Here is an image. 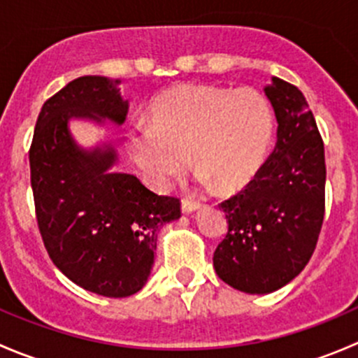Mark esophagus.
I'll return each mask as SVG.
<instances>
[{
	"mask_svg": "<svg viewBox=\"0 0 358 358\" xmlns=\"http://www.w3.org/2000/svg\"><path fill=\"white\" fill-rule=\"evenodd\" d=\"M199 201H194V199H189V197H183L182 199V211L183 213H192L196 211L197 208H199Z\"/></svg>",
	"mask_w": 358,
	"mask_h": 358,
	"instance_id": "obj_1",
	"label": "esophagus"
}]
</instances>
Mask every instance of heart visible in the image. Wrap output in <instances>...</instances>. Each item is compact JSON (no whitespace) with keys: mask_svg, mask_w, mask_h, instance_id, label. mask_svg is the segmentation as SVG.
I'll return each mask as SVG.
<instances>
[{"mask_svg":"<svg viewBox=\"0 0 358 358\" xmlns=\"http://www.w3.org/2000/svg\"><path fill=\"white\" fill-rule=\"evenodd\" d=\"M150 128L129 135V152L159 189L189 166L223 190L246 187L272 145L275 117L268 99L251 86L223 88L185 83L162 92L149 107Z\"/></svg>","mask_w":358,"mask_h":358,"instance_id":"obj_1","label":"heart"}]
</instances>
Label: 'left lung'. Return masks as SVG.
<instances>
[{
	"label": "left lung",
	"instance_id": "1",
	"mask_svg": "<svg viewBox=\"0 0 358 358\" xmlns=\"http://www.w3.org/2000/svg\"><path fill=\"white\" fill-rule=\"evenodd\" d=\"M277 142L258 175L220 204L229 232L213 265L223 282L265 294L291 282L315 251L326 213L324 142L303 93L273 78L265 88Z\"/></svg>",
	"mask_w": 358,
	"mask_h": 358
}]
</instances>
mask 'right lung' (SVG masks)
Instances as JSON below:
<instances>
[{
  "mask_svg": "<svg viewBox=\"0 0 358 358\" xmlns=\"http://www.w3.org/2000/svg\"><path fill=\"white\" fill-rule=\"evenodd\" d=\"M126 112L109 79L83 76L43 103L29 149L36 222L50 259L74 284L109 298L145 286L159 229L182 215L178 197L112 173L114 150L85 152L69 135L71 117L122 122Z\"/></svg>",
  "mask_w": 358,
  "mask_h": 358,
  "instance_id": "1",
  "label": "right lung"
}]
</instances>
